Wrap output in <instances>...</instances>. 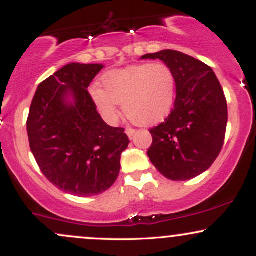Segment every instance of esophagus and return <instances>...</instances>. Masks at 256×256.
Returning <instances> with one entry per match:
<instances>
[{
    "mask_svg": "<svg viewBox=\"0 0 256 256\" xmlns=\"http://www.w3.org/2000/svg\"><path fill=\"white\" fill-rule=\"evenodd\" d=\"M134 132H136V130H134V128H126V134H128V137H132V136H134Z\"/></svg>",
    "mask_w": 256,
    "mask_h": 256,
    "instance_id": "esophagus-1",
    "label": "esophagus"
}]
</instances>
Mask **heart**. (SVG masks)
Listing matches in <instances>:
<instances>
[{"instance_id":"b5f03b06","label":"heart","mask_w":256,"mask_h":256,"mask_svg":"<svg viewBox=\"0 0 256 256\" xmlns=\"http://www.w3.org/2000/svg\"><path fill=\"white\" fill-rule=\"evenodd\" d=\"M104 88L92 85L90 95L107 119L118 114L122 104L128 119L137 125H152L165 119L176 98V78L165 64H131L113 70L102 78Z\"/></svg>"}]
</instances>
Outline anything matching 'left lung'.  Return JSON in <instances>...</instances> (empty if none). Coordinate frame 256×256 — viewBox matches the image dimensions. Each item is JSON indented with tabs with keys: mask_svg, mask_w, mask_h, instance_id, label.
<instances>
[{
	"mask_svg": "<svg viewBox=\"0 0 256 256\" xmlns=\"http://www.w3.org/2000/svg\"><path fill=\"white\" fill-rule=\"evenodd\" d=\"M158 58L176 78L174 104L160 125L150 128L148 149L152 164L172 180H188L207 171L224 146L228 104L222 85L210 66L176 50L146 54Z\"/></svg>",
	"mask_w": 256,
	"mask_h": 256,
	"instance_id": "8db88e82",
	"label": "left lung"
}]
</instances>
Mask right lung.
<instances>
[{
	"label": "right lung",
	"mask_w": 256,
	"mask_h": 256,
	"mask_svg": "<svg viewBox=\"0 0 256 256\" xmlns=\"http://www.w3.org/2000/svg\"><path fill=\"white\" fill-rule=\"evenodd\" d=\"M104 68L70 64L38 85L28 116L32 154L44 177L71 195H100L116 180L130 140L102 120L88 88ZM71 93L74 104L66 98Z\"/></svg>",
	"instance_id": "obj_1"
}]
</instances>
